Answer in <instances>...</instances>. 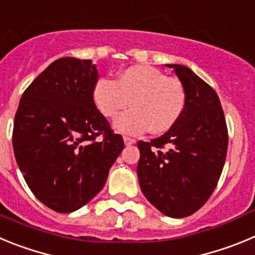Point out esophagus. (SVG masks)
Listing matches in <instances>:
<instances>
[{
  "mask_svg": "<svg viewBox=\"0 0 255 255\" xmlns=\"http://www.w3.org/2000/svg\"><path fill=\"white\" fill-rule=\"evenodd\" d=\"M123 141H125L126 146H129V144H133V143H134V142H136V141H134V139L130 138V137H127V136L123 137Z\"/></svg>",
  "mask_w": 255,
  "mask_h": 255,
  "instance_id": "34e87169",
  "label": "esophagus"
}]
</instances>
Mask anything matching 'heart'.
<instances>
[{"mask_svg":"<svg viewBox=\"0 0 255 255\" xmlns=\"http://www.w3.org/2000/svg\"><path fill=\"white\" fill-rule=\"evenodd\" d=\"M96 109L113 119L130 104V109L114 123L118 132L139 134L150 129L167 132L182 118L187 93L178 79L167 77L150 66H132L119 73L117 81L99 79L93 89Z\"/></svg>","mask_w":255,"mask_h":255,"instance_id":"1","label":"heart"}]
</instances>
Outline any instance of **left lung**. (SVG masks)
Returning a JSON list of instances; mask_svg holds the SVG:
<instances>
[{
	"label": "left lung",
	"instance_id": "obj_1",
	"mask_svg": "<svg viewBox=\"0 0 255 255\" xmlns=\"http://www.w3.org/2000/svg\"><path fill=\"white\" fill-rule=\"evenodd\" d=\"M175 71L187 93L182 118L159 138L138 141L142 193L174 219L193 215L216 188L228 152V126L216 91L192 70Z\"/></svg>",
	"mask_w": 255,
	"mask_h": 255
}]
</instances>
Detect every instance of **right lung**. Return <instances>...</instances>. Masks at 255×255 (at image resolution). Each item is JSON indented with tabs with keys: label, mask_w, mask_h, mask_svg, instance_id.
<instances>
[{
	"label": "right lung",
	"mask_w": 255,
	"mask_h": 255,
	"mask_svg": "<svg viewBox=\"0 0 255 255\" xmlns=\"http://www.w3.org/2000/svg\"><path fill=\"white\" fill-rule=\"evenodd\" d=\"M98 79L91 59H57L27 86L15 114L16 162L34 196L57 212H73L99 193L125 148L94 104Z\"/></svg>",
	"instance_id": "1"
}]
</instances>
